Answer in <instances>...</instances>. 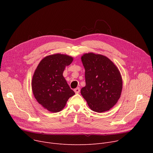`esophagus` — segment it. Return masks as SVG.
Returning a JSON list of instances; mask_svg holds the SVG:
<instances>
[{"label":"esophagus","mask_w":153,"mask_h":153,"mask_svg":"<svg viewBox=\"0 0 153 153\" xmlns=\"http://www.w3.org/2000/svg\"><path fill=\"white\" fill-rule=\"evenodd\" d=\"M74 92H75L76 94L79 93V92H80V88H79V87L76 88V89H74Z\"/></svg>","instance_id":"34e87169"}]
</instances>
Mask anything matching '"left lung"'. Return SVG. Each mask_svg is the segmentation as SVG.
Returning a JSON list of instances; mask_svg holds the SVG:
<instances>
[{"mask_svg": "<svg viewBox=\"0 0 153 153\" xmlns=\"http://www.w3.org/2000/svg\"><path fill=\"white\" fill-rule=\"evenodd\" d=\"M85 68V86L81 92L94 111L109 110L117 103L122 91V79L114 62L106 56L92 53L81 58Z\"/></svg>", "mask_w": 153, "mask_h": 153, "instance_id": "obj_1", "label": "left lung"}]
</instances>
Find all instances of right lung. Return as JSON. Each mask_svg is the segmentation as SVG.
I'll return each mask as SVG.
<instances>
[{"label": "right lung", "mask_w": 153, "mask_h": 153, "mask_svg": "<svg viewBox=\"0 0 153 153\" xmlns=\"http://www.w3.org/2000/svg\"><path fill=\"white\" fill-rule=\"evenodd\" d=\"M73 58L65 54L48 56L39 63L32 79V91L38 102L51 112H58L75 94L62 73Z\"/></svg>", "instance_id": "1"}]
</instances>
